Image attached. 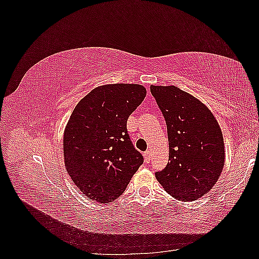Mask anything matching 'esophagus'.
<instances>
[{"instance_id":"1","label":"esophagus","mask_w":259,"mask_h":259,"mask_svg":"<svg viewBox=\"0 0 259 259\" xmlns=\"http://www.w3.org/2000/svg\"><path fill=\"white\" fill-rule=\"evenodd\" d=\"M145 159H146L147 162L151 160V150H147L145 152Z\"/></svg>"}]
</instances>
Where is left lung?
I'll list each match as a JSON object with an SVG mask.
<instances>
[{
	"mask_svg": "<svg viewBox=\"0 0 259 259\" xmlns=\"http://www.w3.org/2000/svg\"><path fill=\"white\" fill-rule=\"evenodd\" d=\"M167 126L168 163L155 177L171 197L193 201L207 193L222 174L225 145L219 124L199 99L174 85H151Z\"/></svg>",
	"mask_w": 259,
	"mask_h": 259,
	"instance_id": "8db88e82",
	"label": "left lung"
}]
</instances>
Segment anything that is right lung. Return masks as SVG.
<instances>
[{"label":"right lung","mask_w":259,"mask_h":259,"mask_svg":"<svg viewBox=\"0 0 259 259\" xmlns=\"http://www.w3.org/2000/svg\"><path fill=\"white\" fill-rule=\"evenodd\" d=\"M146 94L139 84L101 85L82 98L70 115L64 133L65 165L88 198L114 201L143 164L126 122Z\"/></svg>","instance_id":"add662e5"}]
</instances>
